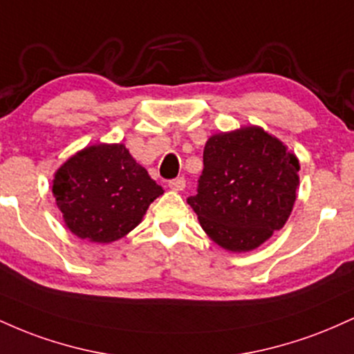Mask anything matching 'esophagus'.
<instances>
[{"label": "esophagus", "instance_id": "esophagus-1", "mask_svg": "<svg viewBox=\"0 0 354 354\" xmlns=\"http://www.w3.org/2000/svg\"><path fill=\"white\" fill-rule=\"evenodd\" d=\"M168 186L173 191H183V189H185V186H186V181H185V178H174V180L168 183Z\"/></svg>", "mask_w": 354, "mask_h": 354}]
</instances>
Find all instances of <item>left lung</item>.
<instances>
[{
	"label": "left lung",
	"mask_w": 354,
	"mask_h": 354,
	"mask_svg": "<svg viewBox=\"0 0 354 354\" xmlns=\"http://www.w3.org/2000/svg\"><path fill=\"white\" fill-rule=\"evenodd\" d=\"M196 196L188 203L205 233L233 253L253 251L281 230L299 186V161L259 126L209 136Z\"/></svg>",
	"instance_id": "left-lung-1"
}]
</instances>
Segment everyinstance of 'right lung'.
I'll use <instances>...</instances> for the list:
<instances>
[{
    "label": "right lung",
    "instance_id": "obj_1",
    "mask_svg": "<svg viewBox=\"0 0 354 354\" xmlns=\"http://www.w3.org/2000/svg\"><path fill=\"white\" fill-rule=\"evenodd\" d=\"M163 193L121 143L86 146L68 158L53 178V196L64 225L91 243L126 236Z\"/></svg>",
    "mask_w": 354,
    "mask_h": 354
}]
</instances>
